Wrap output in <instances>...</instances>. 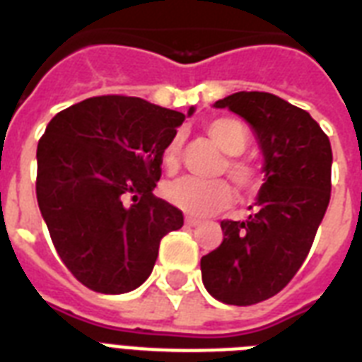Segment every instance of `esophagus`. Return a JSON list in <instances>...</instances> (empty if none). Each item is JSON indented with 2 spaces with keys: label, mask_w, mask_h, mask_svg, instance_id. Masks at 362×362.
I'll list each match as a JSON object with an SVG mask.
<instances>
[{
  "label": "esophagus",
  "mask_w": 362,
  "mask_h": 362,
  "mask_svg": "<svg viewBox=\"0 0 362 362\" xmlns=\"http://www.w3.org/2000/svg\"><path fill=\"white\" fill-rule=\"evenodd\" d=\"M186 223L189 227H197V226H201V220H197V218H193V216H186Z\"/></svg>",
  "instance_id": "obj_1"
}]
</instances>
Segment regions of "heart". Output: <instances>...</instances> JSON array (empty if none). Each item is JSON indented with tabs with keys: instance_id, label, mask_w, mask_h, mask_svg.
Masks as SVG:
<instances>
[{
	"instance_id": "b5f03b06",
	"label": "heart",
	"mask_w": 362,
	"mask_h": 362,
	"mask_svg": "<svg viewBox=\"0 0 362 362\" xmlns=\"http://www.w3.org/2000/svg\"><path fill=\"white\" fill-rule=\"evenodd\" d=\"M204 129L209 136L229 153L221 169L231 176V180L240 187L242 192H255L261 184V173L250 159L240 158L238 153L246 150L250 135L246 125L233 116H220L206 122ZM182 156V135L176 133L169 139L161 152V163L169 173L178 169ZM165 199L173 206L195 218L216 214L227 209L233 203V187L226 180H201L193 176H184L178 180L169 182L163 187Z\"/></svg>"
}]
</instances>
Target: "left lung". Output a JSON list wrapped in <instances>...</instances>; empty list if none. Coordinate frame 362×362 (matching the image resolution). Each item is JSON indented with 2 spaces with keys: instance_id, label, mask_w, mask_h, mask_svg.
I'll return each mask as SVG.
<instances>
[{
  "instance_id": "left-lung-1",
  "label": "left lung",
  "mask_w": 362,
  "mask_h": 362,
  "mask_svg": "<svg viewBox=\"0 0 362 362\" xmlns=\"http://www.w3.org/2000/svg\"><path fill=\"white\" fill-rule=\"evenodd\" d=\"M216 107L255 129L267 180L246 221H221L223 240L201 259V272L216 300L252 306L280 293L308 255L331 201L332 150L306 110L274 93L238 92Z\"/></svg>"
}]
</instances>
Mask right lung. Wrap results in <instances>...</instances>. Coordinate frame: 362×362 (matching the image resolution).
I'll use <instances>...</instances> for the list:
<instances>
[{
    "mask_svg": "<svg viewBox=\"0 0 362 362\" xmlns=\"http://www.w3.org/2000/svg\"><path fill=\"white\" fill-rule=\"evenodd\" d=\"M192 112V110H189ZM186 116L99 95L62 110L37 144V203L59 259L82 286L120 295L146 280L184 214L152 189Z\"/></svg>",
    "mask_w": 362,
    "mask_h": 362,
    "instance_id": "add662e5",
    "label": "right lung"
}]
</instances>
